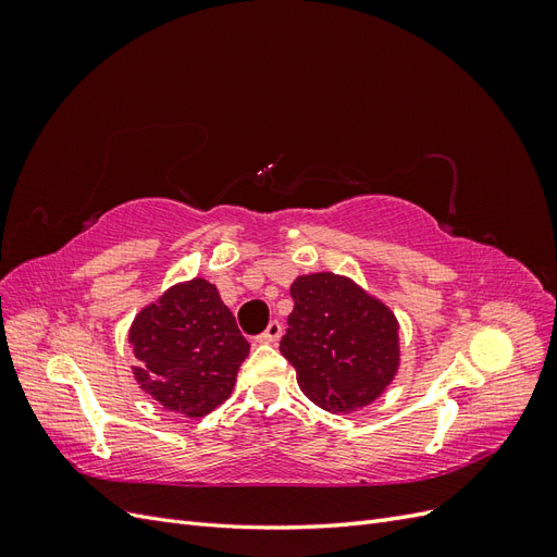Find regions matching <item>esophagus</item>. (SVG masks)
Here are the masks:
<instances>
[{"label":"esophagus","instance_id":"34e87169","mask_svg":"<svg viewBox=\"0 0 557 557\" xmlns=\"http://www.w3.org/2000/svg\"><path fill=\"white\" fill-rule=\"evenodd\" d=\"M281 334H283L281 323H278V320H272V323L267 325V330L258 336V342H262V344H276L281 339Z\"/></svg>","mask_w":557,"mask_h":557}]
</instances>
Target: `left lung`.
Segmentation results:
<instances>
[{
  "instance_id": "1",
  "label": "left lung",
  "mask_w": 557,
  "mask_h": 557,
  "mask_svg": "<svg viewBox=\"0 0 557 557\" xmlns=\"http://www.w3.org/2000/svg\"><path fill=\"white\" fill-rule=\"evenodd\" d=\"M295 309L281 352L297 383L330 413H350L374 401L399 367L397 320L383 301L350 278L330 272L299 276Z\"/></svg>"
}]
</instances>
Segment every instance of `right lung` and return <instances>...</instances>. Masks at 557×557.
Returning a JSON list of instances; mask_svg holds the SVG:
<instances>
[{"mask_svg": "<svg viewBox=\"0 0 557 557\" xmlns=\"http://www.w3.org/2000/svg\"><path fill=\"white\" fill-rule=\"evenodd\" d=\"M141 391L164 409L201 418L230 395L250 344L205 278L178 283L129 327Z\"/></svg>", "mask_w": 557, "mask_h": 557, "instance_id": "obj_1", "label": "right lung"}]
</instances>
